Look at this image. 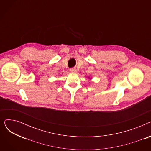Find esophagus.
Wrapping results in <instances>:
<instances>
[{
    "label": "esophagus",
    "instance_id": "obj_1",
    "mask_svg": "<svg viewBox=\"0 0 151 151\" xmlns=\"http://www.w3.org/2000/svg\"><path fill=\"white\" fill-rule=\"evenodd\" d=\"M71 72H76V69L75 68H72L70 69Z\"/></svg>",
    "mask_w": 151,
    "mask_h": 151
}]
</instances>
